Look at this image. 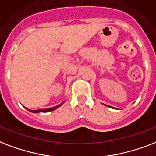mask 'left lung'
<instances>
[{
	"label": "left lung",
	"mask_w": 156,
	"mask_h": 156,
	"mask_svg": "<svg viewBox=\"0 0 156 156\" xmlns=\"http://www.w3.org/2000/svg\"><path fill=\"white\" fill-rule=\"evenodd\" d=\"M107 107H110V106H107ZM112 108H113V107H112Z\"/></svg>",
	"instance_id": "left-lung-1"
}]
</instances>
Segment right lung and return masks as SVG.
Wrapping results in <instances>:
<instances>
[{
	"mask_svg": "<svg viewBox=\"0 0 156 156\" xmlns=\"http://www.w3.org/2000/svg\"><path fill=\"white\" fill-rule=\"evenodd\" d=\"M62 103H63V102H62ZM62 103L58 105V106H56V107H51V108H47V109H39V110H35V111H32V110H29V109H27H27L28 110V111H30V112H34V113H38V112H51V111H54V110L57 109V108L60 107V106H61Z\"/></svg>",
	"mask_w": 156,
	"mask_h": 156,
	"instance_id": "right-lung-1",
	"label": "right lung"
}]
</instances>
